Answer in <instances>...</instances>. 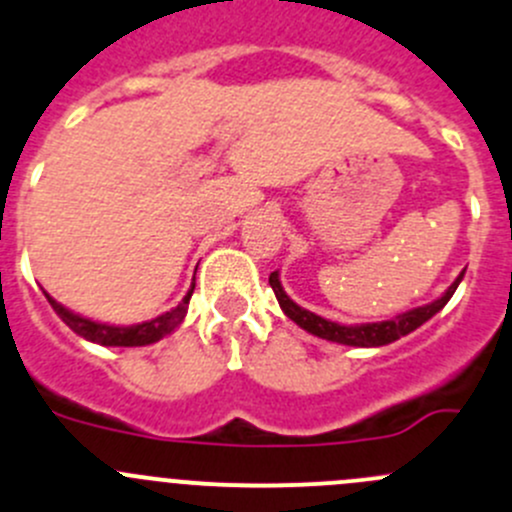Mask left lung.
<instances>
[{"label":"left lung","mask_w":512,"mask_h":512,"mask_svg":"<svg viewBox=\"0 0 512 512\" xmlns=\"http://www.w3.org/2000/svg\"><path fill=\"white\" fill-rule=\"evenodd\" d=\"M465 270L455 277L453 285L438 297V300L428 302L423 307H415V310L403 312V315H395L393 320H382V322H362V325H340V322H332L325 320V317L315 315V312L305 310L300 307L297 302H292L287 297V292L282 290L280 285V275L272 272L270 275V287L275 290L277 302H280L282 312L290 317L295 325H300L302 330H307L310 335L322 337V340H330V342H340V345H350V347H382V345H390V342L400 340V337L410 335L413 330H418L423 322H428L430 317L438 315L448 300L453 297V292L458 290L460 280H463Z\"/></svg>","instance_id":"left-lung-1"}]
</instances>
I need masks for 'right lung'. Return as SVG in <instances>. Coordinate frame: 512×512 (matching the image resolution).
Instances as JSON below:
<instances>
[{
	"instance_id": "1",
	"label": "right lung",
	"mask_w": 512,
	"mask_h": 512,
	"mask_svg": "<svg viewBox=\"0 0 512 512\" xmlns=\"http://www.w3.org/2000/svg\"><path fill=\"white\" fill-rule=\"evenodd\" d=\"M192 290H195V285H192L190 292L182 297L180 305L172 307L170 312L155 317V320L137 322V325H107V322H94L89 320V317H82L77 315V312L67 310L64 305H59V302L54 300V297H49L47 292H44V295H47L49 305L54 307V312L62 317L64 325H67L69 330L77 332L79 337H84V340L97 342V345H104V347H142V345H152V342L170 335V332L185 320Z\"/></svg>"
}]
</instances>
